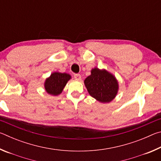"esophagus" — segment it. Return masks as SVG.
I'll return each instance as SVG.
<instances>
[{
  "label": "esophagus",
  "instance_id": "34e87169",
  "mask_svg": "<svg viewBox=\"0 0 161 161\" xmlns=\"http://www.w3.org/2000/svg\"><path fill=\"white\" fill-rule=\"evenodd\" d=\"M74 77H75V79L76 80H78V81L81 80V75H80V74H75V75H74Z\"/></svg>",
  "mask_w": 161,
  "mask_h": 161
}]
</instances>
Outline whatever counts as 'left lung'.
<instances>
[{"instance_id": "left-lung-1", "label": "left lung", "mask_w": 161, "mask_h": 161, "mask_svg": "<svg viewBox=\"0 0 161 161\" xmlns=\"http://www.w3.org/2000/svg\"><path fill=\"white\" fill-rule=\"evenodd\" d=\"M84 82L90 96L101 103L111 102L119 91L115 76L104 69L94 67Z\"/></svg>"}]
</instances>
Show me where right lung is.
<instances>
[{
	"label": "right lung",
	"mask_w": 161,
	"mask_h": 161,
	"mask_svg": "<svg viewBox=\"0 0 161 161\" xmlns=\"http://www.w3.org/2000/svg\"><path fill=\"white\" fill-rule=\"evenodd\" d=\"M70 79L71 75L67 73L53 72L50 77L45 80L44 83L45 91L47 94L53 96H58L62 93Z\"/></svg>",
	"instance_id": "right-lung-1"
}]
</instances>
